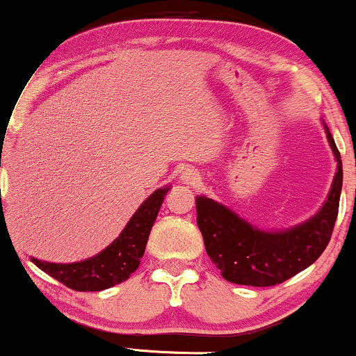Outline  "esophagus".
<instances>
[{"instance_id":"esophagus-1","label":"esophagus","mask_w":356,"mask_h":356,"mask_svg":"<svg viewBox=\"0 0 356 356\" xmlns=\"http://www.w3.org/2000/svg\"><path fill=\"white\" fill-rule=\"evenodd\" d=\"M181 181L182 184H186V186H191V187H197L201 186V175H199L197 170L194 169H186L184 172L181 174Z\"/></svg>"}]
</instances>
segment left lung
I'll return each instance as SVG.
<instances>
[{
	"label": "left lung",
	"instance_id": "left-lung-1",
	"mask_svg": "<svg viewBox=\"0 0 356 356\" xmlns=\"http://www.w3.org/2000/svg\"><path fill=\"white\" fill-rule=\"evenodd\" d=\"M326 138L337 159L328 199L313 218L284 231H263L206 195L195 197L197 226L207 256L226 281L275 286L312 266L328 246L340 206L341 157L328 127Z\"/></svg>",
	"mask_w": 356,
	"mask_h": 356
}]
</instances>
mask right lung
Returning a JSON list of instances; mask_svg holds the SVG:
<instances>
[{"mask_svg": "<svg viewBox=\"0 0 356 356\" xmlns=\"http://www.w3.org/2000/svg\"><path fill=\"white\" fill-rule=\"evenodd\" d=\"M169 189L165 186L154 191L130 218L120 236L99 254L68 264L47 263L36 257H31V261L47 275L75 291H102L120 284L140 264L150 229Z\"/></svg>", "mask_w": 356, "mask_h": 356, "instance_id": "obj_1", "label": "right lung"}]
</instances>
